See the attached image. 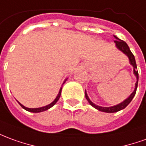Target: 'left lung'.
<instances>
[{"label": "left lung", "instance_id": "obj_1", "mask_svg": "<svg viewBox=\"0 0 146 146\" xmlns=\"http://www.w3.org/2000/svg\"><path fill=\"white\" fill-rule=\"evenodd\" d=\"M114 37L116 39V40H115L116 47L119 49V50H121L123 53H124V54L129 58V61H130V65L133 67V74L136 76L137 81H136V83H135V88H134L133 92L130 94V96L129 97L127 98V99H126L123 102L119 104L115 105V106H112V107H108V108L98 106V105L95 104L94 103H92V102L90 100L89 97L88 96L87 92H86V90H85V98L87 99L88 102L90 104V105H92L93 108H95L96 109H97L99 111H100L107 112V113H114V112H117L119 111H121V110H123V109L125 108L126 106L131 102V100H133V96L136 94V90H137V83H138V72H137V65H136V62H135V58H134V56H133V54H132V52L130 51V48H129L128 45L126 43V42L119 39V38L116 37L115 35H114Z\"/></svg>", "mask_w": 146, "mask_h": 146}]
</instances>
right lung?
Listing matches in <instances>:
<instances>
[{
    "instance_id": "1",
    "label": "right lung",
    "mask_w": 146,
    "mask_h": 146,
    "mask_svg": "<svg viewBox=\"0 0 146 146\" xmlns=\"http://www.w3.org/2000/svg\"><path fill=\"white\" fill-rule=\"evenodd\" d=\"M66 80L67 79H66L65 80V81L63 82V84L65 83L66 81ZM62 87H61V88H60V90H59V92L58 94V96H57V97L55 98V100H54V101L52 102L51 104H50L46 105V106H44V107H42V108H26V107H24L23 105H22L20 103H19V104L23 108V109H25L26 111H30V112H33V113H38V112H42V111H46V110H48V109H50V108H52L54 105L56 103L58 102V100H59V98H60V96H61V93H62Z\"/></svg>"
}]
</instances>
